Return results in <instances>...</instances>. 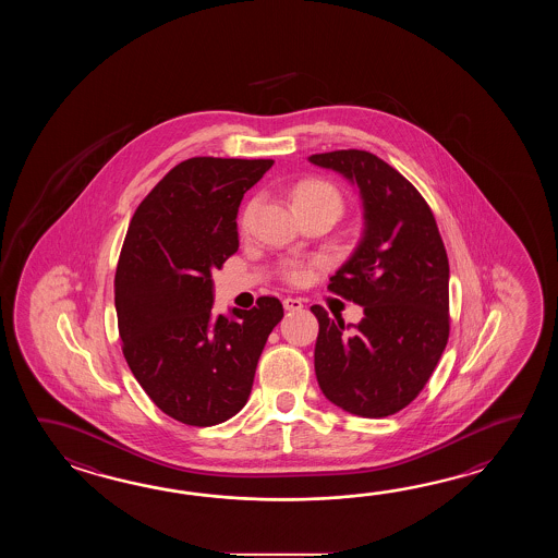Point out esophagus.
I'll list each match as a JSON object with an SVG mask.
<instances>
[{
    "instance_id": "esophagus-1",
    "label": "esophagus",
    "mask_w": 558,
    "mask_h": 558,
    "mask_svg": "<svg viewBox=\"0 0 558 558\" xmlns=\"http://www.w3.org/2000/svg\"><path fill=\"white\" fill-rule=\"evenodd\" d=\"M284 311H301L303 308V301L301 299H293V296H287L283 299Z\"/></svg>"
}]
</instances>
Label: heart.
Segmentation results:
<instances>
[{"label":"heart","mask_w":558,"mask_h":558,"mask_svg":"<svg viewBox=\"0 0 558 558\" xmlns=\"http://www.w3.org/2000/svg\"><path fill=\"white\" fill-rule=\"evenodd\" d=\"M308 199H331V202L337 203V205L341 207V195H339V191L335 190L329 183H325V181H307V183H301V185L296 187L295 205L308 202ZM255 211H257V202L251 203L250 207L245 209L243 226H251V221H253V217H255ZM287 279H289L291 283H301V281L307 279V269H305L303 265H291V267L287 269Z\"/></svg>","instance_id":"obj_1"}]
</instances>
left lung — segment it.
<instances>
[{
    "label": "left lung",
    "mask_w": 558,
    "mask_h": 558,
    "mask_svg": "<svg viewBox=\"0 0 558 558\" xmlns=\"http://www.w3.org/2000/svg\"><path fill=\"white\" fill-rule=\"evenodd\" d=\"M359 190L363 233L329 289L363 307L344 325L319 305L315 375L347 413L395 415L427 385L449 339V259L427 202L377 155L359 149L311 155Z\"/></svg>",
    "instance_id": "left-lung-1"
}]
</instances>
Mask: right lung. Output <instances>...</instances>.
I'll return each mask as SVG.
<instances>
[{
    "mask_svg": "<svg viewBox=\"0 0 558 558\" xmlns=\"http://www.w3.org/2000/svg\"><path fill=\"white\" fill-rule=\"evenodd\" d=\"M271 166L221 157L179 163L140 203L123 241L116 271L123 355L149 399L185 425L238 415L283 319L275 296L214 313L211 271L239 250V205Z\"/></svg>",
    "mask_w": 558,
    "mask_h": 558,
    "instance_id": "obj_1",
    "label": "right lung"
}]
</instances>
